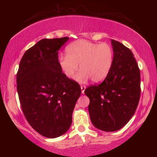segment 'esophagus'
<instances>
[{"label": "esophagus", "instance_id": "1", "mask_svg": "<svg viewBox=\"0 0 157 157\" xmlns=\"http://www.w3.org/2000/svg\"><path fill=\"white\" fill-rule=\"evenodd\" d=\"M81 92H82V94H84V91L85 90H86V87L85 86H81Z\"/></svg>", "mask_w": 157, "mask_h": 157}]
</instances>
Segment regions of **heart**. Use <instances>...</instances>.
Segmentation results:
<instances>
[{"label": "heart", "instance_id": "1", "mask_svg": "<svg viewBox=\"0 0 157 157\" xmlns=\"http://www.w3.org/2000/svg\"><path fill=\"white\" fill-rule=\"evenodd\" d=\"M67 55H61L59 66L65 76L73 80L78 71L76 80L85 82L90 78L94 82H100L108 76L113 62V51L109 44H96L86 40H78L66 47Z\"/></svg>", "mask_w": 157, "mask_h": 157}]
</instances>
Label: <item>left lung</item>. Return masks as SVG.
I'll return each instance as SVG.
<instances>
[{"mask_svg": "<svg viewBox=\"0 0 157 157\" xmlns=\"http://www.w3.org/2000/svg\"><path fill=\"white\" fill-rule=\"evenodd\" d=\"M113 62L102 83L86 88L90 119L94 127L116 131L128 122L140 98V71L132 52L111 40Z\"/></svg>", "mask_w": 157, "mask_h": 157, "instance_id": "8db88e82", "label": "left lung"}]
</instances>
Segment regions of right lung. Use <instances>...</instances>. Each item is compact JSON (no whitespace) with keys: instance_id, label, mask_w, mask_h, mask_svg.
<instances>
[{"instance_id":"add662e5","label":"right lung","mask_w":157,"mask_h":157,"mask_svg":"<svg viewBox=\"0 0 157 157\" xmlns=\"http://www.w3.org/2000/svg\"><path fill=\"white\" fill-rule=\"evenodd\" d=\"M68 40H40L25 52L17 73V91L25 117L45 137H58L68 130L81 94L80 85L65 76L59 66L58 51Z\"/></svg>"}]
</instances>
